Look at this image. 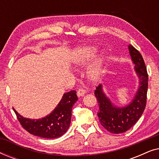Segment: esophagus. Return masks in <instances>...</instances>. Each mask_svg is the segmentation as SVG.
<instances>
[{
  "label": "esophagus",
  "mask_w": 159,
  "mask_h": 159,
  "mask_svg": "<svg viewBox=\"0 0 159 159\" xmlns=\"http://www.w3.org/2000/svg\"><path fill=\"white\" fill-rule=\"evenodd\" d=\"M85 93H86V90H84V88H80L78 89L77 94L78 96L80 97V96H82V95H84V94H85Z\"/></svg>",
  "instance_id": "34e87169"
}]
</instances>
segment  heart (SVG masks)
Returning a JSON list of instances; mask_svg holds the SVG:
<instances>
[{
	"label": "heart",
	"mask_w": 159,
	"mask_h": 159,
	"mask_svg": "<svg viewBox=\"0 0 159 159\" xmlns=\"http://www.w3.org/2000/svg\"><path fill=\"white\" fill-rule=\"evenodd\" d=\"M96 51V48L95 47L91 46V45L82 47V48L77 50L75 56V64L80 65V66L85 64L91 58H93L95 55ZM102 63H103V58H100L97 60L94 66L91 68L90 71V76L92 79H97L99 77L100 73H101Z\"/></svg>",
	"instance_id": "b5f03b06"
}]
</instances>
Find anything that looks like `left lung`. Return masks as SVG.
Wrapping results in <instances>:
<instances>
[{"instance_id": "left-lung-1", "label": "left lung", "mask_w": 159, "mask_h": 159, "mask_svg": "<svg viewBox=\"0 0 159 159\" xmlns=\"http://www.w3.org/2000/svg\"><path fill=\"white\" fill-rule=\"evenodd\" d=\"M129 53L135 71L140 80V88L134 98L129 106L124 108L114 107L104 94L101 85L96 87L94 94L99 106L98 116L100 123L108 132L120 134L129 130L142 116L146 106L148 75L144 60L140 52L132 45H129Z\"/></svg>"}]
</instances>
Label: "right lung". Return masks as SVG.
I'll return each mask as SVG.
<instances>
[{
    "label": "right lung",
    "mask_w": 159,
    "mask_h": 159,
    "mask_svg": "<svg viewBox=\"0 0 159 159\" xmlns=\"http://www.w3.org/2000/svg\"><path fill=\"white\" fill-rule=\"evenodd\" d=\"M75 90L64 93L60 103L48 116L40 119L24 118L14 111L17 119L29 133L40 138L53 139L63 135L71 122V109L78 98Z\"/></svg>",
    "instance_id": "add662e5"
}]
</instances>
